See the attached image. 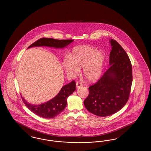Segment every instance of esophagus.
Instances as JSON below:
<instances>
[{
  "label": "esophagus",
  "mask_w": 151,
  "mask_h": 151,
  "mask_svg": "<svg viewBox=\"0 0 151 151\" xmlns=\"http://www.w3.org/2000/svg\"><path fill=\"white\" fill-rule=\"evenodd\" d=\"M76 86L77 88H80V87H81V86H83V84H82V83L81 81H77Z\"/></svg>",
  "instance_id": "34e87169"
}]
</instances>
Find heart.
<instances>
[{
	"label": "heart",
	"mask_w": 151,
	"mask_h": 151,
	"mask_svg": "<svg viewBox=\"0 0 151 151\" xmlns=\"http://www.w3.org/2000/svg\"><path fill=\"white\" fill-rule=\"evenodd\" d=\"M105 62V56L93 47L81 45L74 47L69 55V60L63 62L65 71L76 75L78 69L83 68L85 78L90 81H96L100 77Z\"/></svg>",
	"instance_id": "obj_1"
}]
</instances>
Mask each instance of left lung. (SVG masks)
I'll return each instance as SVG.
<instances>
[{"label":"left lung","mask_w":151,"mask_h":151,"mask_svg":"<svg viewBox=\"0 0 151 151\" xmlns=\"http://www.w3.org/2000/svg\"><path fill=\"white\" fill-rule=\"evenodd\" d=\"M110 67L93 85L84 104L94 115L106 116L118 112L129 99L132 83V65L122 46L111 40Z\"/></svg>","instance_id":"8db88e82"}]
</instances>
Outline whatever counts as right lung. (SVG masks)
<instances>
[{"mask_svg": "<svg viewBox=\"0 0 151 151\" xmlns=\"http://www.w3.org/2000/svg\"><path fill=\"white\" fill-rule=\"evenodd\" d=\"M73 41L72 40H56L51 38H42L30 45L28 48L35 46H46L56 48H63ZM76 89L74 80L63 86L57 95L50 101L39 105H33L28 103L22 96L25 106L35 113L44 118H52L59 115L64 110L67 105V98Z\"/></svg>", "mask_w": 151, "mask_h": 151, "instance_id": "obj_1", "label": "right lung"}]
</instances>
